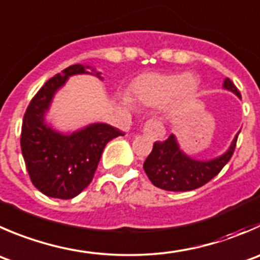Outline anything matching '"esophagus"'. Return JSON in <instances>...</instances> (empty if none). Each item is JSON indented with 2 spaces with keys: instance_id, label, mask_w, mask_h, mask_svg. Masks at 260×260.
I'll use <instances>...</instances> for the list:
<instances>
[{
  "instance_id": "obj_1",
  "label": "esophagus",
  "mask_w": 260,
  "mask_h": 260,
  "mask_svg": "<svg viewBox=\"0 0 260 260\" xmlns=\"http://www.w3.org/2000/svg\"><path fill=\"white\" fill-rule=\"evenodd\" d=\"M143 135L151 141H158L165 136V128L162 123L157 119H150L145 124L143 128Z\"/></svg>"
}]
</instances>
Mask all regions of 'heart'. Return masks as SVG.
Returning a JSON list of instances; mask_svg holds the SVG:
<instances>
[{
	"label": "heart",
	"instance_id": "obj_1",
	"mask_svg": "<svg viewBox=\"0 0 260 260\" xmlns=\"http://www.w3.org/2000/svg\"><path fill=\"white\" fill-rule=\"evenodd\" d=\"M200 89V80L193 74L147 72L136 77L129 86V100L147 107L168 104L179 109L190 102ZM127 103V100H125Z\"/></svg>",
	"mask_w": 260,
	"mask_h": 260
}]
</instances>
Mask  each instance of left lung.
<instances>
[{"instance_id": "obj_1", "label": "left lung", "mask_w": 260, "mask_h": 260, "mask_svg": "<svg viewBox=\"0 0 260 260\" xmlns=\"http://www.w3.org/2000/svg\"><path fill=\"white\" fill-rule=\"evenodd\" d=\"M223 89L241 99L238 87L230 79H225ZM239 133H236L226 152L211 160H197L186 155L179 146L175 135L171 133L168 140L153 143L152 151L143 164L145 173L153 185L164 190L186 191L200 188L215 178L229 162L235 150Z\"/></svg>"}]
</instances>
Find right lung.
Segmentation results:
<instances>
[{"label":"right lung","instance_id":"obj_1","mask_svg":"<svg viewBox=\"0 0 260 260\" xmlns=\"http://www.w3.org/2000/svg\"><path fill=\"white\" fill-rule=\"evenodd\" d=\"M75 75L100 72L84 64H72L48 80L30 102L21 127V152L31 183L52 198L71 200L91 183L105 145L118 136V128L92 123L71 133L55 131L45 122L55 92Z\"/></svg>","mask_w":260,"mask_h":260}]
</instances>
